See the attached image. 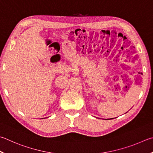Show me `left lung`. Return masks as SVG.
Masks as SVG:
<instances>
[{
  "mask_svg": "<svg viewBox=\"0 0 153 153\" xmlns=\"http://www.w3.org/2000/svg\"><path fill=\"white\" fill-rule=\"evenodd\" d=\"M111 119H112V118H111Z\"/></svg>",
  "mask_w": 153,
  "mask_h": 153,
  "instance_id": "left-lung-1",
  "label": "left lung"
}]
</instances>
